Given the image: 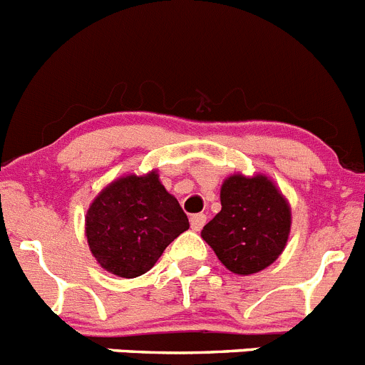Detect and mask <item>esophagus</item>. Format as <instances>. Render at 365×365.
Segmentation results:
<instances>
[{"label": "esophagus", "instance_id": "1", "mask_svg": "<svg viewBox=\"0 0 365 365\" xmlns=\"http://www.w3.org/2000/svg\"><path fill=\"white\" fill-rule=\"evenodd\" d=\"M206 222V215L205 214H193L192 217H190V225H192V230L199 232L202 227H205Z\"/></svg>", "mask_w": 365, "mask_h": 365}]
</instances>
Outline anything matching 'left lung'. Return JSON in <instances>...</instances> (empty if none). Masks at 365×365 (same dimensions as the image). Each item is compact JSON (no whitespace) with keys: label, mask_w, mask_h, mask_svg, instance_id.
I'll use <instances>...</instances> for the list:
<instances>
[{"label":"left lung","mask_w":365,"mask_h":365,"mask_svg":"<svg viewBox=\"0 0 365 365\" xmlns=\"http://www.w3.org/2000/svg\"><path fill=\"white\" fill-rule=\"evenodd\" d=\"M291 232V206L265 175L225 179L221 212L201 235L230 272L248 276L278 259Z\"/></svg>","instance_id":"8db88e82"}]
</instances>
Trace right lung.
I'll return each instance as SVG.
<instances>
[{
    "mask_svg": "<svg viewBox=\"0 0 365 365\" xmlns=\"http://www.w3.org/2000/svg\"><path fill=\"white\" fill-rule=\"evenodd\" d=\"M188 228L179 201L166 192L155 170L113 180L86 215L91 254L102 269L120 278L148 272L164 248Z\"/></svg>",
    "mask_w": 365,
    "mask_h": 365,
    "instance_id": "obj_1",
    "label": "right lung"
}]
</instances>
